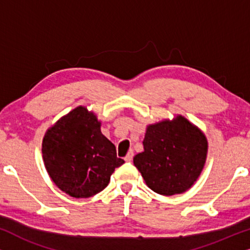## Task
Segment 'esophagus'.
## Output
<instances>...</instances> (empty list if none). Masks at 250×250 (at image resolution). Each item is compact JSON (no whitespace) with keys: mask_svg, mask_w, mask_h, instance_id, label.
<instances>
[{"mask_svg":"<svg viewBox=\"0 0 250 250\" xmlns=\"http://www.w3.org/2000/svg\"><path fill=\"white\" fill-rule=\"evenodd\" d=\"M133 156H134V153H133V150H129V151L127 152V155H126V157H125L126 162H131V160L133 159Z\"/></svg>","mask_w":250,"mask_h":250,"instance_id":"obj_1","label":"esophagus"}]
</instances>
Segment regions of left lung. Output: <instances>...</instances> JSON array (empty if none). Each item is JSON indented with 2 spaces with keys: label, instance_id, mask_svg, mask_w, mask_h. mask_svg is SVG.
Returning <instances> with one entry per match:
<instances>
[{
  "label": "left lung",
  "instance_id": "obj_1",
  "mask_svg": "<svg viewBox=\"0 0 250 250\" xmlns=\"http://www.w3.org/2000/svg\"><path fill=\"white\" fill-rule=\"evenodd\" d=\"M145 151L133 163L150 189L163 196L186 192L203 172L208 141L201 129L182 115L146 126Z\"/></svg>",
  "mask_w": 250,
  "mask_h": 250
}]
</instances>
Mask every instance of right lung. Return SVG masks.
Returning a JSON list of instances; mask_svg holds the SVG:
<instances>
[{
  "label": "right lung",
  "mask_w": 250,
  "mask_h": 250,
  "mask_svg": "<svg viewBox=\"0 0 250 250\" xmlns=\"http://www.w3.org/2000/svg\"><path fill=\"white\" fill-rule=\"evenodd\" d=\"M46 172L68 196L90 198L109 184L116 167V148L101 133V121L93 111L78 105L47 128L42 142Z\"/></svg>",
  "instance_id": "obj_1"
}]
</instances>
